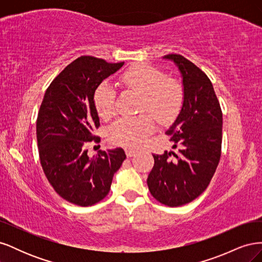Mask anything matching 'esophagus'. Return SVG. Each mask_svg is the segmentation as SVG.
<instances>
[{"instance_id": "obj_1", "label": "esophagus", "mask_w": 262, "mask_h": 262, "mask_svg": "<svg viewBox=\"0 0 262 262\" xmlns=\"http://www.w3.org/2000/svg\"><path fill=\"white\" fill-rule=\"evenodd\" d=\"M136 150H133V149H131V148H125V154H126V156L128 157H132V156H134L136 155Z\"/></svg>"}]
</instances>
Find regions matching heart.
I'll return each mask as SVG.
<instances>
[{"label": "heart", "mask_w": 262, "mask_h": 262, "mask_svg": "<svg viewBox=\"0 0 262 262\" xmlns=\"http://www.w3.org/2000/svg\"><path fill=\"white\" fill-rule=\"evenodd\" d=\"M121 84L128 91L141 96L139 112H147L160 123H167L179 114L184 102V91L179 83L168 80L161 70L147 64L137 66L124 72ZM116 93L107 83H101L94 93V105L101 119L115 114ZM149 115L120 118L108 129L109 141L125 147H139L155 129Z\"/></svg>", "instance_id": "1"}]
</instances>
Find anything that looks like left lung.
<instances>
[{"label": "left lung", "mask_w": 262, "mask_h": 262, "mask_svg": "<svg viewBox=\"0 0 262 262\" xmlns=\"http://www.w3.org/2000/svg\"><path fill=\"white\" fill-rule=\"evenodd\" d=\"M163 59L175 63L182 77L184 102L166 131L175 143L172 147L178 143L181 148L153 155L147 186L157 201L173 208L191 202L209 186L221 157L223 117L207 74L180 54Z\"/></svg>", "instance_id": "1"}]
</instances>
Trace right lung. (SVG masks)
Masks as SVG:
<instances>
[{
	"label": "right lung",
	"mask_w": 262,
	"mask_h": 262,
	"mask_svg": "<svg viewBox=\"0 0 262 262\" xmlns=\"http://www.w3.org/2000/svg\"><path fill=\"white\" fill-rule=\"evenodd\" d=\"M124 64L83 55L62 71L46 91L37 118L39 157L47 179L63 199L89 207L108 194L124 150H99L87 155L86 142L98 141L99 126L94 93L101 82Z\"/></svg>",
	"instance_id": "add662e5"
}]
</instances>
